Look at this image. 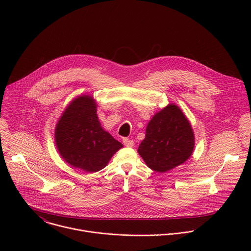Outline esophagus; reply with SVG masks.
I'll use <instances>...</instances> for the list:
<instances>
[{"label": "esophagus", "mask_w": 251, "mask_h": 251, "mask_svg": "<svg viewBox=\"0 0 251 251\" xmlns=\"http://www.w3.org/2000/svg\"><path fill=\"white\" fill-rule=\"evenodd\" d=\"M123 144L126 147H132L134 145V142L128 138H123Z\"/></svg>", "instance_id": "1"}]
</instances>
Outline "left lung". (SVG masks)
<instances>
[{"instance_id": "1", "label": "left lung", "mask_w": 251, "mask_h": 251, "mask_svg": "<svg viewBox=\"0 0 251 251\" xmlns=\"http://www.w3.org/2000/svg\"><path fill=\"white\" fill-rule=\"evenodd\" d=\"M194 146L190 122L177 106L169 104L148 123L138 153L150 169L164 173L185 163Z\"/></svg>"}]
</instances>
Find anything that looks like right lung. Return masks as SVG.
Returning a JSON list of instances; mask_svg holds the SVG:
<instances>
[{"instance_id":"right-lung-1","label":"right lung","mask_w":251,"mask_h":251,"mask_svg":"<svg viewBox=\"0 0 251 251\" xmlns=\"http://www.w3.org/2000/svg\"><path fill=\"white\" fill-rule=\"evenodd\" d=\"M55 142L69 165L88 173L103 169L123 147L102 129L90 96L77 97L68 105L56 125Z\"/></svg>"}]
</instances>
